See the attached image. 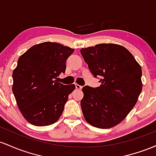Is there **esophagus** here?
I'll return each mask as SVG.
<instances>
[{"label":"esophagus","mask_w":156,"mask_h":156,"mask_svg":"<svg viewBox=\"0 0 156 156\" xmlns=\"http://www.w3.org/2000/svg\"><path fill=\"white\" fill-rule=\"evenodd\" d=\"M76 89H80V90H81L82 88H83V86H81V85H78V84H76Z\"/></svg>","instance_id":"34e87169"}]
</instances>
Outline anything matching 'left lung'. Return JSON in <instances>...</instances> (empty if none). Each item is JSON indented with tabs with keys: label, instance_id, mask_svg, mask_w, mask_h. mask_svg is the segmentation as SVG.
I'll use <instances>...</instances> for the list:
<instances>
[{
	"label": "left lung",
	"instance_id": "left-lung-1",
	"mask_svg": "<svg viewBox=\"0 0 156 156\" xmlns=\"http://www.w3.org/2000/svg\"><path fill=\"white\" fill-rule=\"evenodd\" d=\"M80 52L93 75L102 76L100 86L83 87L80 104L85 119L97 128L114 127L129 114L142 90L141 66L127 48L114 43Z\"/></svg>",
	"mask_w": 156,
	"mask_h": 156
}]
</instances>
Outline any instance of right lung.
<instances>
[{
	"instance_id": "obj_1",
	"label": "right lung",
	"mask_w": 156,
	"mask_h": 156,
	"mask_svg": "<svg viewBox=\"0 0 156 156\" xmlns=\"http://www.w3.org/2000/svg\"><path fill=\"white\" fill-rule=\"evenodd\" d=\"M73 48L52 42L33 45L19 57L12 73V92L23 116L33 125L55 123L64 111L74 84L57 81L66 72V62Z\"/></svg>"
}]
</instances>
